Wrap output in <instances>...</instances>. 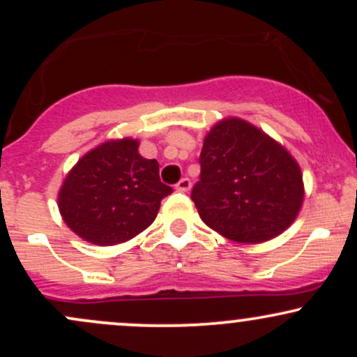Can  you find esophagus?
<instances>
[{
    "instance_id": "obj_1",
    "label": "esophagus",
    "mask_w": 357,
    "mask_h": 357,
    "mask_svg": "<svg viewBox=\"0 0 357 357\" xmlns=\"http://www.w3.org/2000/svg\"><path fill=\"white\" fill-rule=\"evenodd\" d=\"M190 188H191V181H190V178H183L181 181H179L178 184H176V190L181 191V192L190 191Z\"/></svg>"
}]
</instances>
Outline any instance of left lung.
Instances as JSON below:
<instances>
[{
	"mask_svg": "<svg viewBox=\"0 0 357 357\" xmlns=\"http://www.w3.org/2000/svg\"><path fill=\"white\" fill-rule=\"evenodd\" d=\"M191 199L208 227L238 243H261L292 225L304 199L301 167L278 142L241 119L204 137Z\"/></svg>",
	"mask_w": 357,
	"mask_h": 357,
	"instance_id": "8db88e82",
	"label": "left lung"
}]
</instances>
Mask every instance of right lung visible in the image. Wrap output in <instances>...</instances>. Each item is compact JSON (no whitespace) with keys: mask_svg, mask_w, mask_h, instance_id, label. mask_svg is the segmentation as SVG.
Instances as JSON below:
<instances>
[{"mask_svg":"<svg viewBox=\"0 0 357 357\" xmlns=\"http://www.w3.org/2000/svg\"><path fill=\"white\" fill-rule=\"evenodd\" d=\"M134 139L109 141L90 151L68 173L59 208L72 231L107 247L146 230L161 199L173 192L159 179V162L137 153Z\"/></svg>","mask_w":357,"mask_h":357,"instance_id":"obj_1","label":"right lung"}]
</instances>
